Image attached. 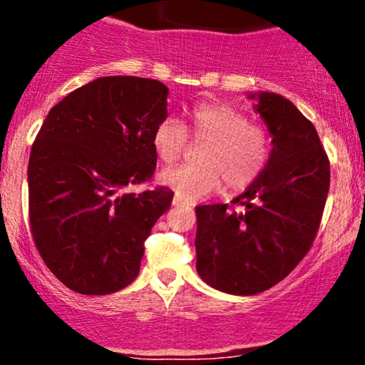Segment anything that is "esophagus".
I'll use <instances>...</instances> for the list:
<instances>
[{
  "label": "esophagus",
  "mask_w": 365,
  "mask_h": 365,
  "mask_svg": "<svg viewBox=\"0 0 365 365\" xmlns=\"http://www.w3.org/2000/svg\"><path fill=\"white\" fill-rule=\"evenodd\" d=\"M183 204H187V200L183 199L182 195L177 194V195L173 197V206H183Z\"/></svg>",
  "instance_id": "34e87169"
}]
</instances>
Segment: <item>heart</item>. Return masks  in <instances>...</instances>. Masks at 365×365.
<instances>
[{"label":"heart","instance_id":"b5f03b06","mask_svg":"<svg viewBox=\"0 0 365 365\" xmlns=\"http://www.w3.org/2000/svg\"><path fill=\"white\" fill-rule=\"evenodd\" d=\"M192 139L206 144L200 150L202 165L163 171L161 182L187 200L202 199L226 185L242 192L254 185L269 166L273 142L266 128L255 125L247 113L217 101L195 104L188 130L173 118L163 120L154 130L153 145L165 166L183 158Z\"/></svg>","mask_w":365,"mask_h":365}]
</instances>
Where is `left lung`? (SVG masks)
<instances>
[{
  "label": "left lung",
  "mask_w": 365,
  "mask_h": 365,
  "mask_svg": "<svg viewBox=\"0 0 365 365\" xmlns=\"http://www.w3.org/2000/svg\"><path fill=\"white\" fill-rule=\"evenodd\" d=\"M255 110L273 135L269 166L232 206L195 207L197 273L233 295L261 293L295 269L329 190V159L311 121L273 92H261Z\"/></svg>",
  "instance_id": "8db88e82"
}]
</instances>
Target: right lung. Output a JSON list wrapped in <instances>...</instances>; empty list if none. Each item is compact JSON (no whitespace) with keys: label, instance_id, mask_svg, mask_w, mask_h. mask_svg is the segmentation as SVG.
Masks as SVG:
<instances>
[{"label":"right lung","instance_id":"obj_1","mask_svg":"<svg viewBox=\"0 0 365 365\" xmlns=\"http://www.w3.org/2000/svg\"><path fill=\"white\" fill-rule=\"evenodd\" d=\"M166 96L154 78H96L53 106L37 133L27 168L31 233L70 290L108 295L139 274L145 238L173 200L163 185L130 190L154 177Z\"/></svg>","mask_w":365,"mask_h":365}]
</instances>
